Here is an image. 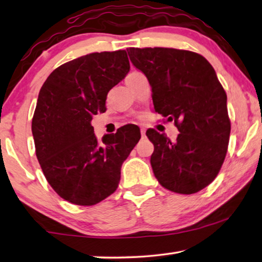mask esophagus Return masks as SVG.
<instances>
[{
    "instance_id": "esophagus-1",
    "label": "esophagus",
    "mask_w": 262,
    "mask_h": 262,
    "mask_svg": "<svg viewBox=\"0 0 262 262\" xmlns=\"http://www.w3.org/2000/svg\"><path fill=\"white\" fill-rule=\"evenodd\" d=\"M140 130H141V135L142 136H145V128L144 127H141Z\"/></svg>"
}]
</instances>
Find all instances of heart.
<instances>
[{"mask_svg":"<svg viewBox=\"0 0 262 262\" xmlns=\"http://www.w3.org/2000/svg\"><path fill=\"white\" fill-rule=\"evenodd\" d=\"M135 73H139V72H132V73H129L128 75H132V74H135Z\"/></svg>","mask_w":262,"mask_h":262,"instance_id":"obj_1","label":"heart"}]
</instances>
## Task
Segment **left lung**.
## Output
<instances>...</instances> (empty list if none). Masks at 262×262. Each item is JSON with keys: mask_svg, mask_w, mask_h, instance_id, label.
<instances>
[{"mask_svg": "<svg viewBox=\"0 0 262 262\" xmlns=\"http://www.w3.org/2000/svg\"><path fill=\"white\" fill-rule=\"evenodd\" d=\"M127 52L148 78L155 111L179 130L176 142L147 130L155 148L150 158L155 177L171 192H199L219 174L231 130L227 94L214 68L190 51L130 47Z\"/></svg>", "mask_w": 262, "mask_h": 262, "instance_id": "obj_1", "label": "left lung"}]
</instances>
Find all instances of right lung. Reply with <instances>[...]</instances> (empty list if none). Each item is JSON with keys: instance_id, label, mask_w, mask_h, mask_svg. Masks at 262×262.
Returning <instances> with one entry per match:
<instances>
[{"instance_id": "1", "label": "right lung", "mask_w": 262, "mask_h": 262, "mask_svg": "<svg viewBox=\"0 0 262 262\" xmlns=\"http://www.w3.org/2000/svg\"><path fill=\"white\" fill-rule=\"evenodd\" d=\"M125 51L91 53L57 67L42 84L32 119L35 155L52 188L66 201L94 206L118 188L121 165L141 139L135 125L99 143L92 117L129 72Z\"/></svg>"}]
</instances>
